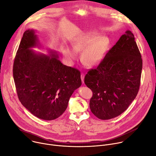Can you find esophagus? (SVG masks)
I'll list each match as a JSON object with an SVG mask.
<instances>
[{"mask_svg": "<svg viewBox=\"0 0 156 156\" xmlns=\"http://www.w3.org/2000/svg\"><path fill=\"white\" fill-rule=\"evenodd\" d=\"M84 74L81 73V81H82L83 84L84 83Z\"/></svg>", "mask_w": 156, "mask_h": 156, "instance_id": "34e87169", "label": "esophagus"}]
</instances>
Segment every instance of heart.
Segmentation results:
<instances>
[{
  "label": "heart",
  "instance_id": "b5f03b06",
  "mask_svg": "<svg viewBox=\"0 0 156 156\" xmlns=\"http://www.w3.org/2000/svg\"><path fill=\"white\" fill-rule=\"evenodd\" d=\"M109 44L107 37H98L96 33L90 32L76 38L72 41V47L76 52L83 50L81 56L82 62L87 66L93 67L102 61ZM74 52L67 47L63 50V55L69 63H72L77 58Z\"/></svg>",
  "mask_w": 156,
  "mask_h": 156
}]
</instances>
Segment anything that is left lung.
Here are the masks:
<instances>
[{
	"label": "left lung",
	"mask_w": 156,
	"mask_h": 156,
	"mask_svg": "<svg viewBox=\"0 0 156 156\" xmlns=\"http://www.w3.org/2000/svg\"><path fill=\"white\" fill-rule=\"evenodd\" d=\"M143 60L133 34L127 30L95 69L84 77L93 91L90 108L98 118L118 116L136 97L140 86Z\"/></svg>",
	"instance_id": "left-lung-1"
}]
</instances>
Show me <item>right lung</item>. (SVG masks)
Masks as SVG:
<instances>
[{"label": "right lung", "instance_id": "right-lung-1", "mask_svg": "<svg viewBox=\"0 0 156 156\" xmlns=\"http://www.w3.org/2000/svg\"><path fill=\"white\" fill-rule=\"evenodd\" d=\"M35 30L23 35L13 66V76L22 105L35 116L53 120L66 110L69 98L81 85L80 72L64 65L56 51L36 53L40 47Z\"/></svg>", "mask_w": 156, "mask_h": 156}]
</instances>
